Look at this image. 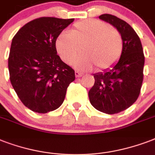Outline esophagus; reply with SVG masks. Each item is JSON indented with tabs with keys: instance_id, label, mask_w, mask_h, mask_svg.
Wrapping results in <instances>:
<instances>
[{
	"instance_id": "obj_1",
	"label": "esophagus",
	"mask_w": 155,
	"mask_h": 155,
	"mask_svg": "<svg viewBox=\"0 0 155 155\" xmlns=\"http://www.w3.org/2000/svg\"><path fill=\"white\" fill-rule=\"evenodd\" d=\"M75 77H76V78H80L83 75V73L80 72V71H75Z\"/></svg>"
}]
</instances>
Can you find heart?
Masks as SVG:
<instances>
[{
	"mask_svg": "<svg viewBox=\"0 0 155 155\" xmlns=\"http://www.w3.org/2000/svg\"><path fill=\"white\" fill-rule=\"evenodd\" d=\"M57 51L66 63H72L82 53L85 56L75 63L80 70H106L115 65L123 51L120 32L97 19L75 23L71 33L62 32L55 42Z\"/></svg>",
	"mask_w": 155,
	"mask_h": 155,
	"instance_id": "b5f03b06",
	"label": "heart"
}]
</instances>
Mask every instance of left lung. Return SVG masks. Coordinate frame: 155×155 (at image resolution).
Instances as JSON below:
<instances>
[{"label": "left lung", "mask_w": 155, "mask_h": 155, "mask_svg": "<svg viewBox=\"0 0 155 155\" xmlns=\"http://www.w3.org/2000/svg\"><path fill=\"white\" fill-rule=\"evenodd\" d=\"M99 18L120 32L123 51L119 61L111 69L95 74L94 85L88 97L96 109L115 114L130 108L139 97L145 57L138 35L126 21L106 13Z\"/></svg>", "instance_id": "8db88e82"}]
</instances>
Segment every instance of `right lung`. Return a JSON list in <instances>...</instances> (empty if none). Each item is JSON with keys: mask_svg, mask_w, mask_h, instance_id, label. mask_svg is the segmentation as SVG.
Instances as JSON below:
<instances>
[{"mask_svg": "<svg viewBox=\"0 0 155 155\" xmlns=\"http://www.w3.org/2000/svg\"><path fill=\"white\" fill-rule=\"evenodd\" d=\"M74 19L42 17L23 25L13 37L8 56L9 80L23 104L47 113L63 104L75 71L57 54L58 35Z\"/></svg>", "mask_w": 155, "mask_h": 155, "instance_id": "right-lung-1", "label": "right lung"}]
</instances>
